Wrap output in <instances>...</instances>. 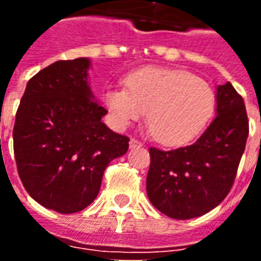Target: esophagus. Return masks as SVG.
I'll return each instance as SVG.
<instances>
[{
	"instance_id": "esophagus-1",
	"label": "esophagus",
	"mask_w": 261,
	"mask_h": 261,
	"mask_svg": "<svg viewBox=\"0 0 261 261\" xmlns=\"http://www.w3.org/2000/svg\"><path fill=\"white\" fill-rule=\"evenodd\" d=\"M137 147H142V142L138 141L137 138H131V140H130V148H137Z\"/></svg>"
}]
</instances>
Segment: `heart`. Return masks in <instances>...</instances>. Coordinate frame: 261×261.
Masks as SVG:
<instances>
[{"mask_svg": "<svg viewBox=\"0 0 261 261\" xmlns=\"http://www.w3.org/2000/svg\"><path fill=\"white\" fill-rule=\"evenodd\" d=\"M125 87L110 86L105 103L117 127L148 112L151 136L165 145H181L201 133L217 105L211 85L187 71L145 67L125 78Z\"/></svg>", "mask_w": 261, "mask_h": 261, "instance_id": "obj_1", "label": "heart"}]
</instances>
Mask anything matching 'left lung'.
Wrapping results in <instances>:
<instances>
[{
  "label": "left lung",
  "mask_w": 261,
  "mask_h": 261,
  "mask_svg": "<svg viewBox=\"0 0 261 261\" xmlns=\"http://www.w3.org/2000/svg\"><path fill=\"white\" fill-rule=\"evenodd\" d=\"M247 136L243 97L230 82L219 85L217 117L194 144L170 151L149 148V201L173 219L196 218L211 211L232 189Z\"/></svg>",
  "instance_id": "1"
}]
</instances>
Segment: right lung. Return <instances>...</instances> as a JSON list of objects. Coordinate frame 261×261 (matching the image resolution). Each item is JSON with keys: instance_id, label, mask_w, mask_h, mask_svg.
Returning a JSON list of instances; mask_svg holds the SVG:
<instances>
[{"instance_id": "obj_1", "label": "right lung", "mask_w": 261, "mask_h": 261, "mask_svg": "<svg viewBox=\"0 0 261 261\" xmlns=\"http://www.w3.org/2000/svg\"><path fill=\"white\" fill-rule=\"evenodd\" d=\"M91 61L60 60L32 76L16 110L14 153L29 196L60 214L96 198L103 172L124 155L130 138L102 123L108 110L88 85Z\"/></svg>"}]
</instances>
